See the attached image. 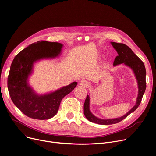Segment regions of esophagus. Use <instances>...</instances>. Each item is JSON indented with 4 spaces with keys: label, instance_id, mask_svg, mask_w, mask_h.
I'll list each match as a JSON object with an SVG mask.
<instances>
[{
    "label": "esophagus",
    "instance_id": "obj_1",
    "mask_svg": "<svg viewBox=\"0 0 156 156\" xmlns=\"http://www.w3.org/2000/svg\"><path fill=\"white\" fill-rule=\"evenodd\" d=\"M79 85L81 86H83V87H88L90 85V83L88 81H87L85 80H81L80 82H79Z\"/></svg>",
    "mask_w": 156,
    "mask_h": 156
}]
</instances>
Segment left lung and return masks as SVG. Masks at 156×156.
<instances>
[{
	"label": "left lung",
	"instance_id": "8db88e82",
	"mask_svg": "<svg viewBox=\"0 0 156 156\" xmlns=\"http://www.w3.org/2000/svg\"><path fill=\"white\" fill-rule=\"evenodd\" d=\"M113 47L116 49L118 55L114 59L113 65L116 66L122 63L132 68L136 76L138 85V95L136 100V103L134 107L128 112L125 115L121 118L109 119H102L94 116L90 111L89 96L87 95L84 103V114L86 118L92 122L99 125H112L116 124L125 119L129 114L135 111L140 104L143 95L146 89V70L144 62L140 59L132 51L128 46L124 44H119L116 42H111Z\"/></svg>",
	"mask_w": 156,
	"mask_h": 156
}]
</instances>
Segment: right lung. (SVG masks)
<instances>
[{"label":"right lung","instance_id":"1","mask_svg":"<svg viewBox=\"0 0 156 156\" xmlns=\"http://www.w3.org/2000/svg\"><path fill=\"white\" fill-rule=\"evenodd\" d=\"M62 47V44L57 42H38L24 48L12 61L7 78L9 93L14 105L29 118L44 120L54 116L62 98L77 85V82H73L50 94L38 96L27 83L34 62L57 56Z\"/></svg>","mask_w":156,"mask_h":156}]
</instances>
